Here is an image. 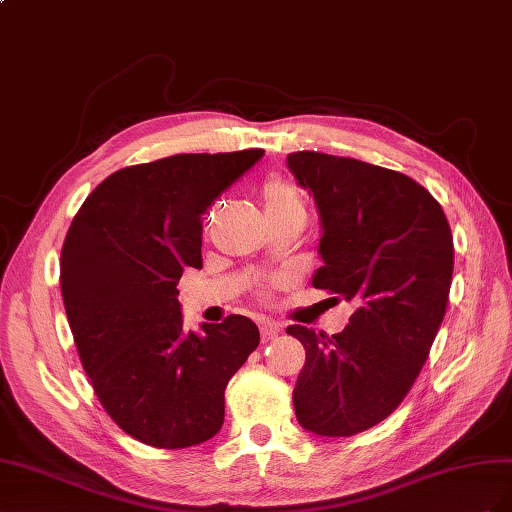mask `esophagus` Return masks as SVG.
<instances>
[{"label":"esophagus","mask_w":512,"mask_h":512,"mask_svg":"<svg viewBox=\"0 0 512 512\" xmlns=\"http://www.w3.org/2000/svg\"><path fill=\"white\" fill-rule=\"evenodd\" d=\"M259 332H261V341H270L274 337H279V334L283 332V326L274 324V321H261Z\"/></svg>","instance_id":"34e87169"}]
</instances>
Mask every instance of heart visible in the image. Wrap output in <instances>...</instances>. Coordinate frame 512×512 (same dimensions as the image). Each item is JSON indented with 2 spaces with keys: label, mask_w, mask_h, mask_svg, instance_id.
<instances>
[{
  "label": "heart",
  "mask_w": 512,
  "mask_h": 512,
  "mask_svg": "<svg viewBox=\"0 0 512 512\" xmlns=\"http://www.w3.org/2000/svg\"><path fill=\"white\" fill-rule=\"evenodd\" d=\"M261 203H264L266 218L304 214V201L298 186L281 175H274L261 186Z\"/></svg>",
  "instance_id": "1"
}]
</instances>
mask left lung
Returning <instances> with one entry per match:
<instances>
[{"label": "left lung", "mask_w": 512, "mask_h": 512, "mask_svg": "<svg viewBox=\"0 0 512 512\" xmlns=\"http://www.w3.org/2000/svg\"><path fill=\"white\" fill-rule=\"evenodd\" d=\"M287 167L319 214L324 266L313 287L356 304L332 337L287 328L306 352L296 418L315 435L349 437L388 418L414 386L446 313L452 233L440 203L399 171L306 150Z\"/></svg>", "instance_id": "8db88e82"}]
</instances>
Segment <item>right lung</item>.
<instances>
[{"mask_svg":"<svg viewBox=\"0 0 512 512\" xmlns=\"http://www.w3.org/2000/svg\"><path fill=\"white\" fill-rule=\"evenodd\" d=\"M264 150L175 154L102 180L66 233L60 285L96 397L122 431L188 448L223 427L225 388L259 345L255 321L184 328L178 281L201 268V216Z\"/></svg>","mask_w":512,"mask_h":512,"instance_id":"add662e5","label":"right lung"}]
</instances>
